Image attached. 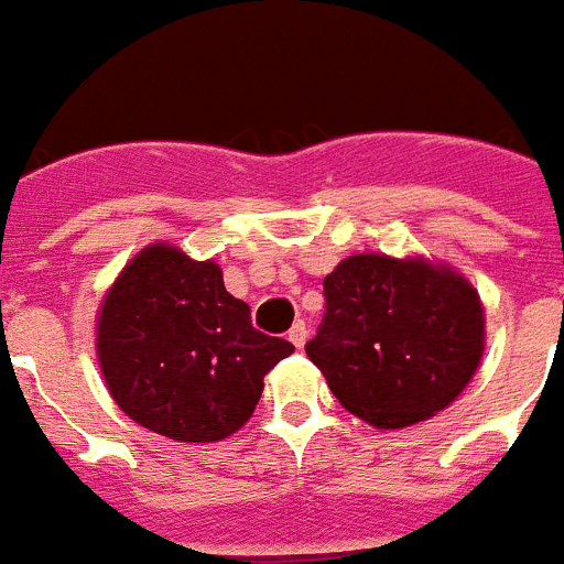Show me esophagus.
<instances>
[{"label": "esophagus", "instance_id": "34e87169", "mask_svg": "<svg viewBox=\"0 0 564 564\" xmlns=\"http://www.w3.org/2000/svg\"><path fill=\"white\" fill-rule=\"evenodd\" d=\"M306 335H310V329H306V321L292 323V329H289V340L295 343L297 349H301L303 343H306Z\"/></svg>", "mask_w": 564, "mask_h": 564}]
</instances>
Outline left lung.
<instances>
[{
	"label": "left lung",
	"instance_id": "8db88e82",
	"mask_svg": "<svg viewBox=\"0 0 564 564\" xmlns=\"http://www.w3.org/2000/svg\"><path fill=\"white\" fill-rule=\"evenodd\" d=\"M306 355L343 409L377 429L443 411L482 357V306L465 278L425 261L351 254L323 281Z\"/></svg>",
	"mask_w": 564,
	"mask_h": 564
}]
</instances>
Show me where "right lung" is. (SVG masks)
<instances>
[{
    "mask_svg": "<svg viewBox=\"0 0 564 564\" xmlns=\"http://www.w3.org/2000/svg\"><path fill=\"white\" fill-rule=\"evenodd\" d=\"M99 364L127 417L178 443H215L252 417L263 375L295 346L252 326L218 263L147 247L107 292Z\"/></svg>",
    "mask_w": 564,
    "mask_h": 564,
    "instance_id": "1",
    "label": "right lung"
}]
</instances>
